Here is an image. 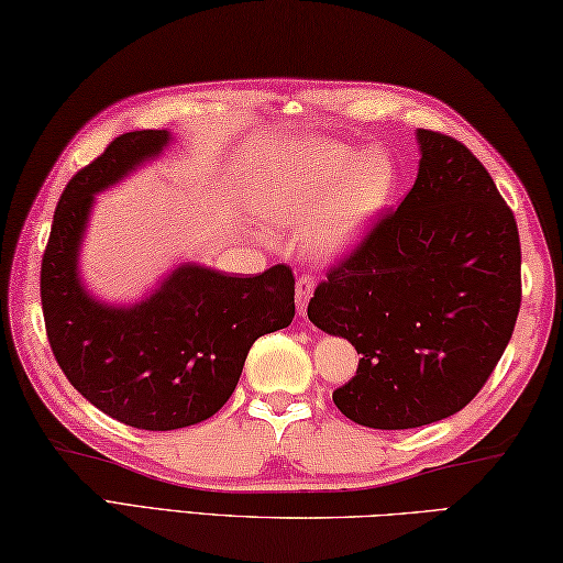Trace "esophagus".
Returning a JSON list of instances; mask_svg holds the SVG:
<instances>
[{
  "mask_svg": "<svg viewBox=\"0 0 563 563\" xmlns=\"http://www.w3.org/2000/svg\"><path fill=\"white\" fill-rule=\"evenodd\" d=\"M312 290H314V278L310 273H302L298 283H295V302H298L300 314L308 312V302L312 298Z\"/></svg>",
  "mask_w": 563,
  "mask_h": 563,
  "instance_id": "esophagus-1",
  "label": "esophagus"
}]
</instances>
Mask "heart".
Instances as JSON below:
<instances>
[{
	"label": "heart",
	"instance_id": "heart-1",
	"mask_svg": "<svg viewBox=\"0 0 563 563\" xmlns=\"http://www.w3.org/2000/svg\"><path fill=\"white\" fill-rule=\"evenodd\" d=\"M394 187L396 165L384 150L356 157L340 142H308L263 172L253 209L271 227L305 229L312 258L332 261L366 236Z\"/></svg>",
	"mask_w": 563,
	"mask_h": 563
}]
</instances>
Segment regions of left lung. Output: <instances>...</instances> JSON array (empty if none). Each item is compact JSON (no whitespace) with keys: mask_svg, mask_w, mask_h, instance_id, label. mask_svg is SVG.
I'll return each instance as SVG.
<instances>
[{"mask_svg":"<svg viewBox=\"0 0 563 563\" xmlns=\"http://www.w3.org/2000/svg\"><path fill=\"white\" fill-rule=\"evenodd\" d=\"M421 165L398 209L344 253L308 305L310 322L362 354L332 394L354 423L404 431L477 396L522 302L512 209L463 142L418 130Z\"/></svg>","mask_w":563,"mask_h":563,"instance_id":"1","label":"left lung"}]
</instances>
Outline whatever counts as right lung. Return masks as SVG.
I'll use <instances>...</instances> for the list:
<instances>
[{"label":"right lung","instance_id":"1","mask_svg":"<svg viewBox=\"0 0 563 563\" xmlns=\"http://www.w3.org/2000/svg\"><path fill=\"white\" fill-rule=\"evenodd\" d=\"M167 130L125 132L60 194L41 258V308L60 372L90 404L140 431H175L229 401L258 336L295 317V275L253 278L181 265L132 308L96 302L78 280V249L93 194L159 155Z\"/></svg>","mask_w":563,"mask_h":563}]
</instances>
